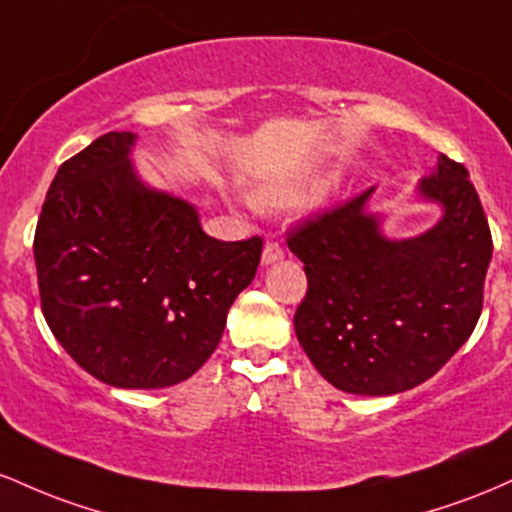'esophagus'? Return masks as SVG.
<instances>
[{
    "mask_svg": "<svg viewBox=\"0 0 512 512\" xmlns=\"http://www.w3.org/2000/svg\"><path fill=\"white\" fill-rule=\"evenodd\" d=\"M281 257H284V248H281V243H276V240H267L262 250V264H274L279 262Z\"/></svg>",
    "mask_w": 512,
    "mask_h": 512,
    "instance_id": "34e87169",
    "label": "esophagus"
}]
</instances>
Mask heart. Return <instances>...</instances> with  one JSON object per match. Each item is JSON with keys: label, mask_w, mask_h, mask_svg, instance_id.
<instances>
[{"label": "heart", "mask_w": 512, "mask_h": 512, "mask_svg": "<svg viewBox=\"0 0 512 512\" xmlns=\"http://www.w3.org/2000/svg\"><path fill=\"white\" fill-rule=\"evenodd\" d=\"M305 185L298 182H281V185H264L260 190V202L269 207H289L303 197Z\"/></svg>", "instance_id": "obj_1"}]
</instances>
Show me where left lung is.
Instances as JSON below:
<instances>
[{"label": "left lung", "instance_id": "left-lung-1", "mask_svg": "<svg viewBox=\"0 0 512 512\" xmlns=\"http://www.w3.org/2000/svg\"><path fill=\"white\" fill-rule=\"evenodd\" d=\"M375 187L289 233L308 293L293 327L313 366L351 395L426 383L477 327L491 231L467 168L445 154L416 192L443 209L421 236L392 240L366 209Z\"/></svg>", "mask_w": 512, "mask_h": 512}]
</instances>
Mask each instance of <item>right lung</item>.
Here are the masks:
<instances>
[{"label": "right lung", "instance_id": "obj_1", "mask_svg": "<svg viewBox=\"0 0 512 512\" xmlns=\"http://www.w3.org/2000/svg\"><path fill=\"white\" fill-rule=\"evenodd\" d=\"M137 134L108 132L52 180L33 255L48 327L105 385L158 390L207 363L255 279L262 238L207 236L185 199L139 180Z\"/></svg>", "mask_w": 512, "mask_h": 512}]
</instances>
